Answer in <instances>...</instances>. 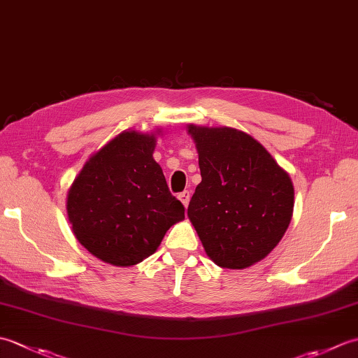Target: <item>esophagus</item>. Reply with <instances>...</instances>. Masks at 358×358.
I'll return each instance as SVG.
<instances>
[{
	"mask_svg": "<svg viewBox=\"0 0 358 358\" xmlns=\"http://www.w3.org/2000/svg\"><path fill=\"white\" fill-rule=\"evenodd\" d=\"M178 200H180L181 203H183V206H185V208H187L189 200H191V192H189V191H185V192L178 194Z\"/></svg>",
	"mask_w": 358,
	"mask_h": 358,
	"instance_id": "obj_1",
	"label": "esophagus"
}]
</instances>
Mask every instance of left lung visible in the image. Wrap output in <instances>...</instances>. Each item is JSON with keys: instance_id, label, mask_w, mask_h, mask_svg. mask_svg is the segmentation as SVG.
Here are the masks:
<instances>
[{"instance_id": "8db88e82", "label": "left lung", "mask_w": 358, "mask_h": 358, "mask_svg": "<svg viewBox=\"0 0 358 358\" xmlns=\"http://www.w3.org/2000/svg\"><path fill=\"white\" fill-rule=\"evenodd\" d=\"M186 129L201 172L187 217L212 262L246 269L283 238L294 212L292 180L246 132L226 126Z\"/></svg>"}]
</instances>
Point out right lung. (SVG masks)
I'll list each match as a JSON object with an SVG mask.
<instances>
[{"label": "right lung", "mask_w": 358, "mask_h": 358, "mask_svg": "<svg viewBox=\"0 0 358 358\" xmlns=\"http://www.w3.org/2000/svg\"><path fill=\"white\" fill-rule=\"evenodd\" d=\"M162 129L124 131L87 158L67 191L72 232L90 254L113 266L150 257L164 234L185 220L154 159Z\"/></svg>", "instance_id": "right-lung-1"}]
</instances>
